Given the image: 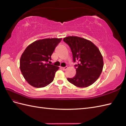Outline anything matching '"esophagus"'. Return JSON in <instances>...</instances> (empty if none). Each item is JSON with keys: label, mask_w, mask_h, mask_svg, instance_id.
Wrapping results in <instances>:
<instances>
[{"label": "esophagus", "mask_w": 126, "mask_h": 126, "mask_svg": "<svg viewBox=\"0 0 126 126\" xmlns=\"http://www.w3.org/2000/svg\"><path fill=\"white\" fill-rule=\"evenodd\" d=\"M67 68H68V67H67V66L64 67H62V69H63V70H66V69H67Z\"/></svg>", "instance_id": "1"}]
</instances>
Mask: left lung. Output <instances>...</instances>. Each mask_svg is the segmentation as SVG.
<instances>
[{"mask_svg": "<svg viewBox=\"0 0 126 126\" xmlns=\"http://www.w3.org/2000/svg\"><path fill=\"white\" fill-rule=\"evenodd\" d=\"M63 41L70 47L74 62L78 61L76 74L68 81L79 88L87 87L99 77L104 67V61L99 49L92 42L83 38L68 36Z\"/></svg>", "mask_w": 126, "mask_h": 126, "instance_id": "obj_1", "label": "left lung"}]
</instances>
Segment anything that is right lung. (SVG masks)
<instances>
[{"mask_svg": "<svg viewBox=\"0 0 126 126\" xmlns=\"http://www.w3.org/2000/svg\"><path fill=\"white\" fill-rule=\"evenodd\" d=\"M62 38H47L34 41L20 57V69L26 80L35 88L47 86L54 80L59 67L48 63Z\"/></svg>", "mask_w": 126, "mask_h": 126, "instance_id": "add662e5", "label": "right lung"}]
</instances>
